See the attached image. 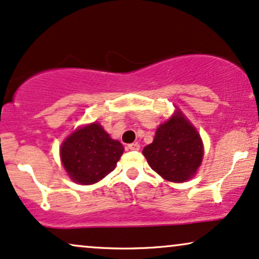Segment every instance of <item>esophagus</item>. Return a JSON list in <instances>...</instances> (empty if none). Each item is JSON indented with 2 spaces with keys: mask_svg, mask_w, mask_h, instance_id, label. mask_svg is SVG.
Returning <instances> with one entry per match:
<instances>
[{
  "mask_svg": "<svg viewBox=\"0 0 259 259\" xmlns=\"http://www.w3.org/2000/svg\"><path fill=\"white\" fill-rule=\"evenodd\" d=\"M127 149H129V150H139L140 149V145L137 142L130 143V145H127Z\"/></svg>",
  "mask_w": 259,
  "mask_h": 259,
  "instance_id": "34e87169",
  "label": "esophagus"
}]
</instances>
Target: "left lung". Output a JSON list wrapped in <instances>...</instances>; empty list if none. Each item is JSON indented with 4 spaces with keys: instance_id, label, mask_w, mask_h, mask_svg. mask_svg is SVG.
Returning a JSON list of instances; mask_svg holds the SVG:
<instances>
[{
    "instance_id": "8db88e82",
    "label": "left lung",
    "mask_w": 259,
    "mask_h": 259,
    "mask_svg": "<svg viewBox=\"0 0 259 259\" xmlns=\"http://www.w3.org/2000/svg\"><path fill=\"white\" fill-rule=\"evenodd\" d=\"M142 153L152 169L163 179L183 183L196 175L204 150L196 127L177 110L171 118L160 124L153 142Z\"/></svg>"
}]
</instances>
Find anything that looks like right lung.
I'll list each match as a JSON object with an SVG mask.
<instances>
[{
	"label": "right lung",
	"mask_w": 259,
	"mask_h": 259,
	"mask_svg": "<svg viewBox=\"0 0 259 259\" xmlns=\"http://www.w3.org/2000/svg\"><path fill=\"white\" fill-rule=\"evenodd\" d=\"M124 152L119 141L112 140L99 123L80 126L62 143L60 155L70 179L91 185L112 172Z\"/></svg>",
	"instance_id": "obj_1"
}]
</instances>
